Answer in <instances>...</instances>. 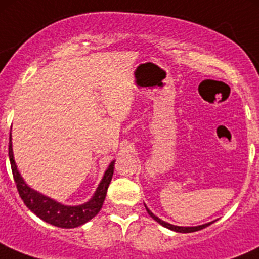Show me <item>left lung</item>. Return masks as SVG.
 <instances>
[{"label":"left lung","mask_w":259,"mask_h":259,"mask_svg":"<svg viewBox=\"0 0 259 259\" xmlns=\"http://www.w3.org/2000/svg\"><path fill=\"white\" fill-rule=\"evenodd\" d=\"M145 208H146V211H148V213H149V215H150L151 218L154 219V221H156L159 224H161V226H163V227H165V228L170 229V231H174V232H179V233H192V232L200 231V229L205 228V227L210 226V224L213 223V222H209V223H205V224H202V226H197V227H179V226H174V224H170V223H168V222H164V221H161L160 218H158V217H156L155 214L151 213V210L149 209V208L146 207V205H145Z\"/></svg>","instance_id":"obj_1"}]
</instances>
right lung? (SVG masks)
<instances>
[{
    "instance_id": "add662e5",
    "label": "right lung",
    "mask_w": 259,
    "mask_h": 259,
    "mask_svg": "<svg viewBox=\"0 0 259 259\" xmlns=\"http://www.w3.org/2000/svg\"><path fill=\"white\" fill-rule=\"evenodd\" d=\"M9 156L12 174H14V179L15 183H16L21 199L23 200V203H25L28 209L35 213L44 222L52 224L55 227H60V228H76V227L82 226L86 222L93 219L100 211L104 200H105L109 184H110L111 178H113L115 160L109 164L100 184L98 185L94 195L88 202L79 205H64L61 203L56 202L55 199H51L50 197L41 194L37 190L32 189L25 182V179L22 178V176L18 171L16 161H15L14 158L11 133H10Z\"/></svg>"
}]
</instances>
